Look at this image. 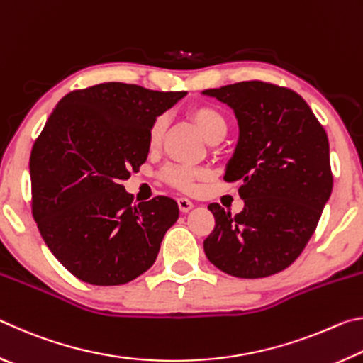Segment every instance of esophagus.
<instances>
[{"label": "esophagus", "instance_id": "1", "mask_svg": "<svg viewBox=\"0 0 363 363\" xmlns=\"http://www.w3.org/2000/svg\"><path fill=\"white\" fill-rule=\"evenodd\" d=\"M177 205H179V210L182 213H189L194 208L192 201H190L189 199H186V196H181V199H177Z\"/></svg>", "mask_w": 363, "mask_h": 363}]
</instances>
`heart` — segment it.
Masks as SVG:
<instances>
[{
	"label": "heart",
	"mask_w": 363,
	"mask_h": 363,
	"mask_svg": "<svg viewBox=\"0 0 363 363\" xmlns=\"http://www.w3.org/2000/svg\"><path fill=\"white\" fill-rule=\"evenodd\" d=\"M190 116L195 121L196 128H199L201 136H203L208 143H216V140H223L227 134V120L225 116L219 112L216 107L211 106H199L192 108ZM164 128H167V120L163 116L153 120L149 130V145L155 149L162 144ZM203 174L200 169L184 167V164H173L163 171V179L171 186L184 190V192H190L195 189V181Z\"/></svg>",
	"instance_id": "obj_1"
}]
</instances>
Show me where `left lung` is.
<instances>
[{"label": "left lung", "mask_w": 363, "mask_h": 363, "mask_svg": "<svg viewBox=\"0 0 363 363\" xmlns=\"http://www.w3.org/2000/svg\"><path fill=\"white\" fill-rule=\"evenodd\" d=\"M229 106L238 140L224 179L240 181L243 210L232 216L218 203L203 242L205 255L223 272L261 279L286 269L314 233L333 176L327 133L311 107L288 88L242 82L206 89Z\"/></svg>", "instance_id": "obj_1"}]
</instances>
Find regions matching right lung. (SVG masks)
I'll list each match as a JSON object with an SVG mask.
<instances>
[{"label":"right lung","mask_w":363,"mask_h":363,"mask_svg":"<svg viewBox=\"0 0 363 363\" xmlns=\"http://www.w3.org/2000/svg\"><path fill=\"white\" fill-rule=\"evenodd\" d=\"M186 94L115 82L73 91L36 139L33 218L51 253L86 284L112 286L139 277L179 218L169 196L133 205L121 181L145 163L153 120Z\"/></svg>","instance_id":"obj_1"}]
</instances>
